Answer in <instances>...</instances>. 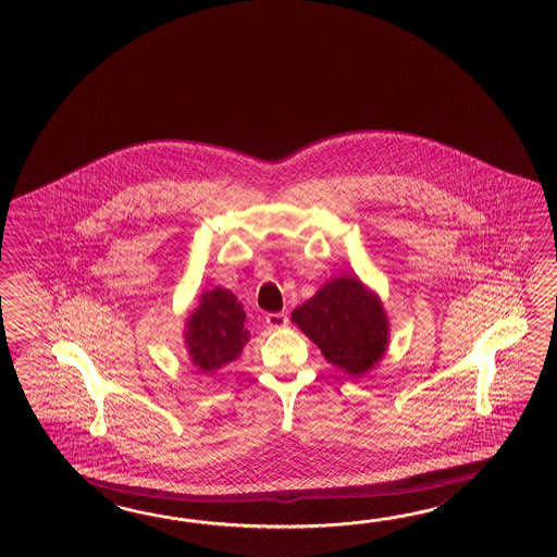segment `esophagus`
Instances as JSON below:
<instances>
[{
  "instance_id": "1",
  "label": "esophagus",
  "mask_w": 557,
  "mask_h": 557,
  "mask_svg": "<svg viewBox=\"0 0 557 557\" xmlns=\"http://www.w3.org/2000/svg\"><path fill=\"white\" fill-rule=\"evenodd\" d=\"M264 319H267V324H269L271 329H283V326L288 324V317H286L284 312H271V314H267Z\"/></svg>"
}]
</instances>
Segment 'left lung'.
<instances>
[{"label": "left lung", "mask_w": 557, "mask_h": 557, "mask_svg": "<svg viewBox=\"0 0 557 557\" xmlns=\"http://www.w3.org/2000/svg\"><path fill=\"white\" fill-rule=\"evenodd\" d=\"M293 320L329 362L355 376L379 362L388 343L384 308L376 295L352 276L324 284L296 308Z\"/></svg>", "instance_id": "1"}]
</instances>
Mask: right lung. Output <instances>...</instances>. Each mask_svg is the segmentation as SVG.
I'll list each match as a JSON object with an SVG mask.
<instances>
[{
  "mask_svg": "<svg viewBox=\"0 0 557 557\" xmlns=\"http://www.w3.org/2000/svg\"><path fill=\"white\" fill-rule=\"evenodd\" d=\"M245 319L247 312L233 293L221 288L207 290L187 322L193 364L202 372H213L235 360L249 341Z\"/></svg>",
  "mask_w": 557,
  "mask_h": 557,
  "instance_id": "1",
  "label": "right lung"
}]
</instances>
